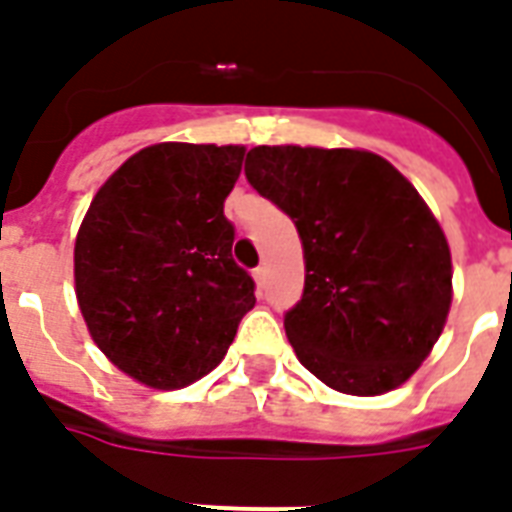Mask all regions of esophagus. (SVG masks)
<instances>
[{
  "label": "esophagus",
  "mask_w": 512,
  "mask_h": 512,
  "mask_svg": "<svg viewBox=\"0 0 512 512\" xmlns=\"http://www.w3.org/2000/svg\"><path fill=\"white\" fill-rule=\"evenodd\" d=\"M252 276H255L257 287H265V279H268V271H265V265H257L255 271H252Z\"/></svg>",
  "instance_id": "1"
}]
</instances>
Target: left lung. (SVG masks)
Masks as SVG:
<instances>
[{"label":"left lung","instance_id":"8db88e82","mask_svg":"<svg viewBox=\"0 0 512 512\" xmlns=\"http://www.w3.org/2000/svg\"><path fill=\"white\" fill-rule=\"evenodd\" d=\"M249 185L298 228L306 284L284 314L292 349L343 395H384L416 373L451 308L448 241L381 155L252 147Z\"/></svg>","mask_w":512,"mask_h":512}]
</instances>
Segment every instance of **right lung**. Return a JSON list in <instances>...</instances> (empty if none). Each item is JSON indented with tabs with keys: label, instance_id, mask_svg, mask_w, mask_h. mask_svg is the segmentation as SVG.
Returning a JSON list of instances; mask_svg holds the SVG:
<instances>
[{
	"label": "right lung",
	"instance_id": "add662e5",
	"mask_svg": "<svg viewBox=\"0 0 512 512\" xmlns=\"http://www.w3.org/2000/svg\"><path fill=\"white\" fill-rule=\"evenodd\" d=\"M241 161L239 144H152L93 195L74 241V292L96 346L139 384L204 378L255 306L222 212Z\"/></svg>",
	"mask_w": 512,
	"mask_h": 512
}]
</instances>
